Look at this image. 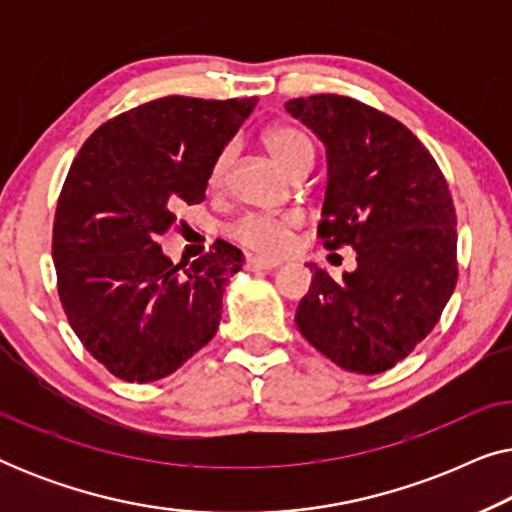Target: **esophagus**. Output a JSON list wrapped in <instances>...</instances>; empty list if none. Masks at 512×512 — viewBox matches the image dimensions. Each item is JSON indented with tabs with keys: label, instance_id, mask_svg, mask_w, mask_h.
I'll return each mask as SVG.
<instances>
[{
	"label": "esophagus",
	"instance_id": "obj_1",
	"mask_svg": "<svg viewBox=\"0 0 512 512\" xmlns=\"http://www.w3.org/2000/svg\"><path fill=\"white\" fill-rule=\"evenodd\" d=\"M277 261H270V258H261V256H251L247 258V270H275Z\"/></svg>",
	"mask_w": 512,
	"mask_h": 512
}]
</instances>
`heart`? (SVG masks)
<instances>
[{"mask_svg":"<svg viewBox=\"0 0 512 512\" xmlns=\"http://www.w3.org/2000/svg\"><path fill=\"white\" fill-rule=\"evenodd\" d=\"M263 144L277 165L291 177L298 172H307L312 165L314 149L310 137L291 123H275L263 132ZM230 163H233V149L223 146L209 167V186L219 188L228 177ZM300 228V219L293 214L268 216V214H249L233 223L230 235L244 247L258 251L265 256H277L289 247L291 237Z\"/></svg>","mask_w":512,"mask_h":512,"instance_id":"obj_1","label":"heart"}]
</instances>
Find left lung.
Masks as SVG:
<instances>
[{
  "label": "left lung",
  "instance_id": "obj_1",
  "mask_svg": "<svg viewBox=\"0 0 512 512\" xmlns=\"http://www.w3.org/2000/svg\"><path fill=\"white\" fill-rule=\"evenodd\" d=\"M328 156L326 249L352 247L340 282L314 268L296 324L340 368L377 375L438 324L459 277L457 214L429 149L396 118L345 95L286 102Z\"/></svg>",
  "mask_w": 512,
  "mask_h": 512
}]
</instances>
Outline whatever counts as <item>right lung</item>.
<instances>
[{"mask_svg":"<svg viewBox=\"0 0 512 512\" xmlns=\"http://www.w3.org/2000/svg\"><path fill=\"white\" fill-rule=\"evenodd\" d=\"M256 97L170 95L100 125L76 153L53 221L58 296L83 347L125 382L172 375L214 338L242 251L216 240L174 265L158 240L205 200L209 167Z\"/></svg>","mask_w":512,"mask_h":512,"instance_id":"obj_1","label":"right lung"}]
</instances>
